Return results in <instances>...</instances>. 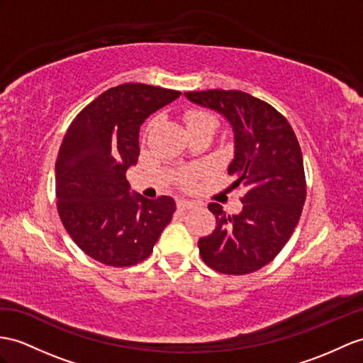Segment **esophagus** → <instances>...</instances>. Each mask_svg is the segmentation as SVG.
I'll return each mask as SVG.
<instances>
[{"mask_svg": "<svg viewBox=\"0 0 363 363\" xmlns=\"http://www.w3.org/2000/svg\"><path fill=\"white\" fill-rule=\"evenodd\" d=\"M194 206H196V203H194V201L184 200V199L177 200V208H179V209H191V208H194Z\"/></svg>", "mask_w": 363, "mask_h": 363, "instance_id": "esophagus-1", "label": "esophagus"}]
</instances>
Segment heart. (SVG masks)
<instances>
[{
	"mask_svg": "<svg viewBox=\"0 0 363 363\" xmlns=\"http://www.w3.org/2000/svg\"><path fill=\"white\" fill-rule=\"evenodd\" d=\"M186 126L188 130L191 129H197V128H206V126H214L217 128V120L212 113H209L208 111H191L186 113Z\"/></svg>",
	"mask_w": 363,
	"mask_h": 363,
	"instance_id": "1",
	"label": "heart"
}]
</instances>
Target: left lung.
<instances>
[{"label": "left lung", "mask_w": 363, "mask_h": 363, "mask_svg": "<svg viewBox=\"0 0 363 363\" xmlns=\"http://www.w3.org/2000/svg\"><path fill=\"white\" fill-rule=\"evenodd\" d=\"M231 123L234 158L228 174L243 189L240 214L229 216L218 203L208 208L216 229L199 240L203 262L217 272L242 276L263 268L284 250L302 216L306 199L303 157L288 120L271 104L242 91L186 92Z\"/></svg>", "instance_id": "8db88e82"}]
</instances>
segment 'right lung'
<instances>
[{"label":"right lung","mask_w":363,"mask_h":363,"mask_svg":"<svg viewBox=\"0 0 363 363\" xmlns=\"http://www.w3.org/2000/svg\"><path fill=\"white\" fill-rule=\"evenodd\" d=\"M180 94L141 83L115 86L67 128L55 163L57 209L67 234L94 260L117 268L143 262L169 225L174 199L130 196L126 171L138 160L140 126Z\"/></svg>","instance_id":"obj_1"}]
</instances>
